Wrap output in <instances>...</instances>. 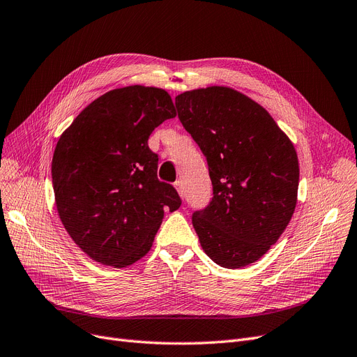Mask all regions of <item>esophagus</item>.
<instances>
[{
	"mask_svg": "<svg viewBox=\"0 0 357 357\" xmlns=\"http://www.w3.org/2000/svg\"><path fill=\"white\" fill-rule=\"evenodd\" d=\"M174 185H175V188H176V191H178V194L182 197V199H183V194H185V192H183V183H182V181H176L175 183H174Z\"/></svg>",
	"mask_w": 357,
	"mask_h": 357,
	"instance_id": "1",
	"label": "esophagus"
}]
</instances>
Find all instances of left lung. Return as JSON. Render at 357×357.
Returning a JSON list of instances; mask_svg holds the SVG:
<instances>
[{"instance_id":"obj_1","label":"left lung","mask_w":357,"mask_h":357,"mask_svg":"<svg viewBox=\"0 0 357 357\" xmlns=\"http://www.w3.org/2000/svg\"><path fill=\"white\" fill-rule=\"evenodd\" d=\"M178 117L207 158L210 204L192 215L206 255L222 268L257 261L291 220L298 158L293 142L260 104L228 86L185 91Z\"/></svg>"}]
</instances>
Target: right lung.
Returning a JSON list of instances; mask_svg holds the SVG:
<instances>
[{
  "mask_svg": "<svg viewBox=\"0 0 357 357\" xmlns=\"http://www.w3.org/2000/svg\"><path fill=\"white\" fill-rule=\"evenodd\" d=\"M176 116L162 88L130 85L105 92L66 129L51 163L63 227L92 260L126 268L150 252L176 190L158 181L151 132Z\"/></svg>",
  "mask_w": 357,
  "mask_h": 357,
  "instance_id": "1",
  "label": "right lung"
}]
</instances>
